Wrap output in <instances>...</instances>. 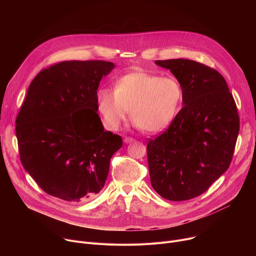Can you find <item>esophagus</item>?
Returning a JSON list of instances; mask_svg holds the SVG:
<instances>
[{
    "label": "esophagus",
    "mask_w": 256,
    "mask_h": 256,
    "mask_svg": "<svg viewBox=\"0 0 256 256\" xmlns=\"http://www.w3.org/2000/svg\"><path fill=\"white\" fill-rule=\"evenodd\" d=\"M124 140V142H126V144H130V142H134L136 140H134V138H130V136H126Z\"/></svg>",
    "instance_id": "1"
}]
</instances>
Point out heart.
Segmentation results:
<instances>
[{
    "label": "heart",
    "mask_w": 256,
    "mask_h": 256,
    "mask_svg": "<svg viewBox=\"0 0 256 256\" xmlns=\"http://www.w3.org/2000/svg\"><path fill=\"white\" fill-rule=\"evenodd\" d=\"M184 100V88L174 76L162 77L148 72H136L120 78L114 92L100 89L98 110L110 130H118L130 118L146 132L166 130L178 114Z\"/></svg>",
    "instance_id": "1"
}]
</instances>
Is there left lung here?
Returning <instances> with one entry per match:
<instances>
[{"mask_svg": "<svg viewBox=\"0 0 256 256\" xmlns=\"http://www.w3.org/2000/svg\"><path fill=\"white\" fill-rule=\"evenodd\" d=\"M155 64L181 83L184 107L147 144L151 184L163 198L188 200L204 194L229 168L240 128L237 107L218 70L186 58Z\"/></svg>", "mask_w": 256, "mask_h": 256, "instance_id": "8db88e82", "label": "left lung"}]
</instances>
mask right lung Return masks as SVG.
<instances>
[{"mask_svg":"<svg viewBox=\"0 0 256 256\" xmlns=\"http://www.w3.org/2000/svg\"><path fill=\"white\" fill-rule=\"evenodd\" d=\"M116 64L68 60L38 72L16 118L24 169L48 194L68 202L95 196L103 188L122 136L104 130L97 89Z\"/></svg>","mask_w":256,"mask_h":256,"instance_id":"obj_1","label":"right lung"}]
</instances>
